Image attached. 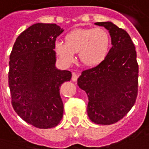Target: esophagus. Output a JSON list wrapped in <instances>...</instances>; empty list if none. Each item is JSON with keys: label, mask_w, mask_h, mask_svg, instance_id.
<instances>
[{"label": "esophagus", "mask_w": 149, "mask_h": 149, "mask_svg": "<svg viewBox=\"0 0 149 149\" xmlns=\"http://www.w3.org/2000/svg\"><path fill=\"white\" fill-rule=\"evenodd\" d=\"M78 78V74H77L76 72H72V80L73 81H77Z\"/></svg>", "instance_id": "obj_1"}]
</instances>
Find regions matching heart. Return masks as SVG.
<instances>
[{
    "instance_id": "heart-1",
    "label": "heart",
    "mask_w": 149,
    "mask_h": 149,
    "mask_svg": "<svg viewBox=\"0 0 149 149\" xmlns=\"http://www.w3.org/2000/svg\"><path fill=\"white\" fill-rule=\"evenodd\" d=\"M110 36L102 28H79L65 36V42L56 41L54 48L64 64L69 65L75 60V53L83 64L94 67L103 62L110 49Z\"/></svg>"
}]
</instances>
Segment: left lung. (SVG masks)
Instances as JSON below:
<instances>
[{
  "mask_svg": "<svg viewBox=\"0 0 149 149\" xmlns=\"http://www.w3.org/2000/svg\"><path fill=\"white\" fill-rule=\"evenodd\" d=\"M95 25L109 31L112 47L102 63L82 72L77 85L88 96L90 120L110 125L123 118L136 102L139 66L136 47L127 31L111 22Z\"/></svg>",
  "mask_w": 149,
  "mask_h": 149,
  "instance_id": "obj_1",
  "label": "left lung"
}]
</instances>
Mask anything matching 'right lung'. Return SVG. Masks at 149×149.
<instances>
[{
  "mask_svg": "<svg viewBox=\"0 0 149 149\" xmlns=\"http://www.w3.org/2000/svg\"><path fill=\"white\" fill-rule=\"evenodd\" d=\"M64 31L56 24L36 23L22 32L9 56V86L17 114L38 128L60 123L64 104L61 85L71 72L56 67V39Z\"/></svg>",
  "mask_w": 149,
  "mask_h": 149,
  "instance_id": "right-lung-1",
  "label": "right lung"
}]
</instances>
